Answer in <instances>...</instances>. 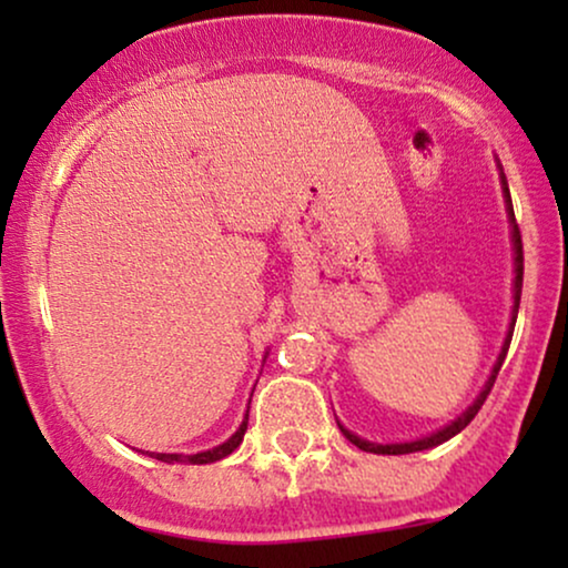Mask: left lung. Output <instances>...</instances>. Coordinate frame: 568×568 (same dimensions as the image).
<instances>
[{"label": "left lung", "instance_id": "1", "mask_svg": "<svg viewBox=\"0 0 568 568\" xmlns=\"http://www.w3.org/2000/svg\"><path fill=\"white\" fill-rule=\"evenodd\" d=\"M501 170V165H499ZM501 191H504V204H507V216H509V227H511V247H515V307H511V323H509V331H507V338H504L501 344V352H499V359H496L491 375H488L484 390L478 393V398L473 400V406H468L463 410L460 416L455 418V422H449L447 426H442V429L426 434L422 439H414V442H393V445H377V442H369V439H362L356 437L354 432H348L344 424L338 422V429L344 432V437L356 445L364 453H375V455H408V453H422V449H432L442 445V442L453 439L455 434H460L465 426H468L476 414L484 406V400L488 398V393H491V387L496 383V375H499L504 359H507V352H509V344H511V333H515V323H517V313H519V294H523V271H525V258H523V235H519V227H517V220H515V209H511V196H509V185H507V178H504V170H501Z\"/></svg>", "mask_w": 568, "mask_h": 568}]
</instances>
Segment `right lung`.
<instances>
[{
	"label": "right lung",
	"mask_w": 568,
	"mask_h": 568,
	"mask_svg": "<svg viewBox=\"0 0 568 568\" xmlns=\"http://www.w3.org/2000/svg\"><path fill=\"white\" fill-rule=\"evenodd\" d=\"M266 362V359H263ZM247 410H251V406H247ZM245 429H247V414L243 418V424L237 426V432L232 434V437L227 442H222L220 447H212L206 449V453H196V455H170V453H144L154 457V460H162V463H185V465H206V463H216L222 460V457H227L235 453V449L240 447V442H243L245 437ZM142 453V449H139Z\"/></svg>",
	"instance_id": "1"
}]
</instances>
